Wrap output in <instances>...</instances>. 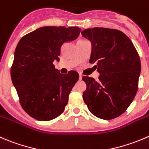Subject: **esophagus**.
Wrapping results in <instances>:
<instances>
[{"label": "esophagus", "instance_id": "34e87169", "mask_svg": "<svg viewBox=\"0 0 149 149\" xmlns=\"http://www.w3.org/2000/svg\"><path fill=\"white\" fill-rule=\"evenodd\" d=\"M82 76H82L81 74H79V79H80V80H81L82 79Z\"/></svg>", "mask_w": 149, "mask_h": 149}]
</instances>
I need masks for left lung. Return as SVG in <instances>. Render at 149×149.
I'll list each match as a JSON object with an SVG mask.
<instances>
[{"label":"left lung","mask_w":149,"mask_h":149,"mask_svg":"<svg viewBox=\"0 0 149 149\" xmlns=\"http://www.w3.org/2000/svg\"><path fill=\"white\" fill-rule=\"evenodd\" d=\"M92 43L89 63H97L98 81L89 76L83 99L97 117L113 119L125 113L135 98L141 70L139 54L131 40L122 31L105 27L83 30Z\"/></svg>","instance_id":"obj_1"}]
</instances>
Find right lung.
Returning a JSON list of instances; mask_svg holds the SVG:
<instances>
[{
  "label": "right lung",
  "mask_w": 149,
  "mask_h": 149,
  "mask_svg": "<svg viewBox=\"0 0 149 149\" xmlns=\"http://www.w3.org/2000/svg\"><path fill=\"white\" fill-rule=\"evenodd\" d=\"M78 27H43L25 35L16 47L11 76L20 105L38 121L58 117L79 76L74 70L63 75L54 68L65 43L78 38Z\"/></svg>",
  "instance_id": "right-lung-1"
}]
</instances>
